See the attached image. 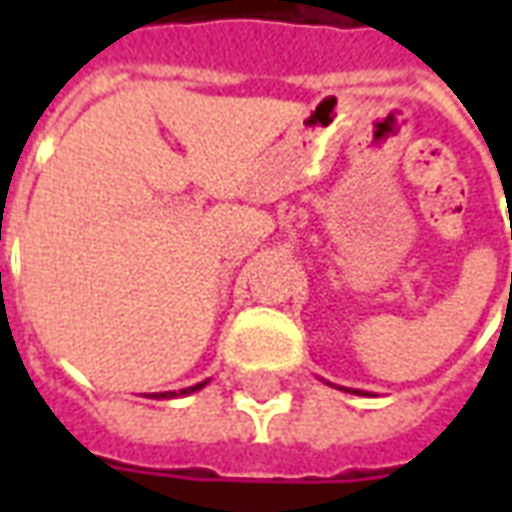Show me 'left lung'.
Segmentation results:
<instances>
[{
    "label": "left lung",
    "mask_w": 512,
    "mask_h": 512,
    "mask_svg": "<svg viewBox=\"0 0 512 512\" xmlns=\"http://www.w3.org/2000/svg\"><path fill=\"white\" fill-rule=\"evenodd\" d=\"M345 392H351V389H345ZM354 395H365V392H359V389H354Z\"/></svg>",
    "instance_id": "left-lung-1"
}]
</instances>
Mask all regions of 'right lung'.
Returning a JSON list of instances; mask_svg holds the SVG:
<instances>
[{
    "mask_svg": "<svg viewBox=\"0 0 512 512\" xmlns=\"http://www.w3.org/2000/svg\"><path fill=\"white\" fill-rule=\"evenodd\" d=\"M205 384H208V381H200V384L186 386V389H180V392H156V395H145V397H156V400H164V397H183V395H191V392H197V389H202Z\"/></svg>",
    "mask_w": 512,
    "mask_h": 512,
    "instance_id": "right-lung-1",
    "label": "right lung"
}]
</instances>
